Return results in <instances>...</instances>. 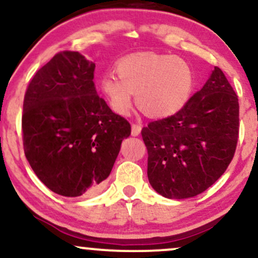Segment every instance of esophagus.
<instances>
[{
  "instance_id": "1",
  "label": "esophagus",
  "mask_w": 258,
  "mask_h": 258,
  "mask_svg": "<svg viewBox=\"0 0 258 258\" xmlns=\"http://www.w3.org/2000/svg\"><path fill=\"white\" fill-rule=\"evenodd\" d=\"M141 131H142V126L139 125V123H133L132 125V131H131V133H132V136H139L141 135Z\"/></svg>"
}]
</instances>
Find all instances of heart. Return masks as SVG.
<instances>
[{"instance_id": "obj_1", "label": "heart", "mask_w": 258, "mask_h": 258, "mask_svg": "<svg viewBox=\"0 0 258 258\" xmlns=\"http://www.w3.org/2000/svg\"><path fill=\"white\" fill-rule=\"evenodd\" d=\"M117 78L106 74L99 87L116 114L127 115L133 93L139 108L156 119L172 116L186 104L194 87L190 65L178 57L138 53L122 58L115 67Z\"/></svg>"}]
</instances>
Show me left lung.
Returning <instances> with one entry per match:
<instances>
[{
	"mask_svg": "<svg viewBox=\"0 0 258 258\" xmlns=\"http://www.w3.org/2000/svg\"><path fill=\"white\" fill-rule=\"evenodd\" d=\"M239 136L238 96L220 68L178 112L142 130L148 179L168 199L205 191L232 161Z\"/></svg>",
	"mask_w": 258,
	"mask_h": 258,
	"instance_id": "obj_1",
	"label": "left lung"
}]
</instances>
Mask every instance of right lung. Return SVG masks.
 <instances>
[{"instance_id":"obj_1","label":"right lung","mask_w":258,"mask_h":258,"mask_svg":"<svg viewBox=\"0 0 258 258\" xmlns=\"http://www.w3.org/2000/svg\"><path fill=\"white\" fill-rule=\"evenodd\" d=\"M94 65L59 52L32 78L23 104V144L38 179L63 197L97 193L131 135L94 87Z\"/></svg>"}]
</instances>
